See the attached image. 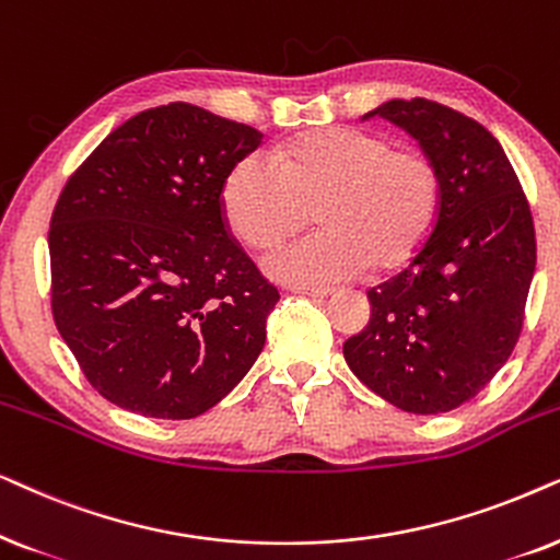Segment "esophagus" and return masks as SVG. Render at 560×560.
Listing matches in <instances>:
<instances>
[{"label":"esophagus","mask_w":560,"mask_h":560,"mask_svg":"<svg viewBox=\"0 0 560 560\" xmlns=\"http://www.w3.org/2000/svg\"><path fill=\"white\" fill-rule=\"evenodd\" d=\"M289 292L315 296V300H325V296H330V294L335 292V289H330V287H304V284H294V287H289Z\"/></svg>","instance_id":"obj_1"}]
</instances>
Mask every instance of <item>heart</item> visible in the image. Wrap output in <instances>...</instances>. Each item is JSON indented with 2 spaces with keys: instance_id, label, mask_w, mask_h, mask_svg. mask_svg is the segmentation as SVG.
<instances>
[{
  "instance_id": "1",
  "label": "heart",
  "mask_w": 560,
  "mask_h": 560,
  "mask_svg": "<svg viewBox=\"0 0 560 560\" xmlns=\"http://www.w3.org/2000/svg\"><path fill=\"white\" fill-rule=\"evenodd\" d=\"M220 205L248 248H271L315 207V233L268 253L266 271L292 284H335L397 271L430 241L443 210V178L424 153L397 151L384 132L325 128L276 155L250 151L228 171Z\"/></svg>"
}]
</instances>
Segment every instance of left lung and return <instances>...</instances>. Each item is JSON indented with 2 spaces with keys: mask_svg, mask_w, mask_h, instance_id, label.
<instances>
[{
  "mask_svg": "<svg viewBox=\"0 0 560 560\" xmlns=\"http://www.w3.org/2000/svg\"><path fill=\"white\" fill-rule=\"evenodd\" d=\"M420 140L443 178L424 248L369 289L366 330L342 346L350 371L412 415L451 412L487 386L517 346L535 273L530 205L497 138L460 112L392 100L369 112Z\"/></svg>",
  "mask_w": 560,
  "mask_h": 560,
  "instance_id": "left-lung-1",
  "label": "left lung"
}]
</instances>
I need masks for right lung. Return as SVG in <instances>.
<instances>
[{"label": "right lung", "instance_id": "1", "mask_svg": "<svg viewBox=\"0 0 560 560\" xmlns=\"http://www.w3.org/2000/svg\"><path fill=\"white\" fill-rule=\"evenodd\" d=\"M264 136L186 102L130 117L73 171L48 230L50 310L86 382L159 420L248 374L279 289L230 235L220 189Z\"/></svg>", "mask_w": 560, "mask_h": 560}]
</instances>
